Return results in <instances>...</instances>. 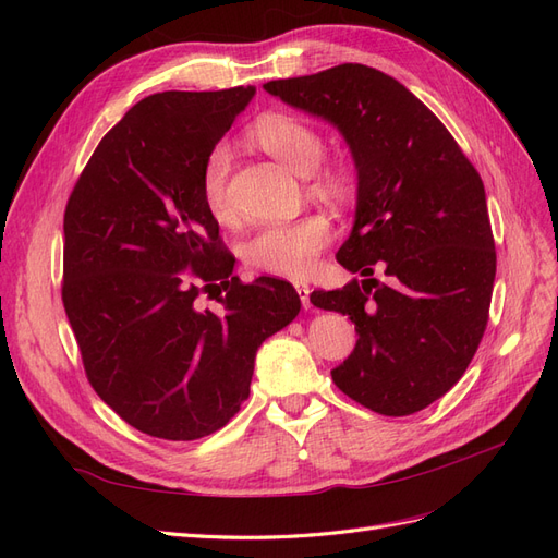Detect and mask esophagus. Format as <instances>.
<instances>
[{
	"instance_id": "obj_1",
	"label": "esophagus",
	"mask_w": 558,
	"mask_h": 558,
	"mask_svg": "<svg viewBox=\"0 0 558 558\" xmlns=\"http://www.w3.org/2000/svg\"><path fill=\"white\" fill-rule=\"evenodd\" d=\"M295 291H298V295H300V300H302V307L305 310H310L312 307V302H310V286L305 283V281H295Z\"/></svg>"
}]
</instances>
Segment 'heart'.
Instances as JSON below:
<instances>
[{
	"instance_id": "obj_1",
	"label": "heart",
	"mask_w": 558,
	"mask_h": 558,
	"mask_svg": "<svg viewBox=\"0 0 558 558\" xmlns=\"http://www.w3.org/2000/svg\"><path fill=\"white\" fill-rule=\"evenodd\" d=\"M248 140L260 146L291 172L307 177L324 158V140L318 132L293 116H265L248 130ZM232 154L226 144L209 150L202 167V197L209 214L218 221H230L234 209L228 193ZM316 189L326 195H342L344 181L340 174L324 172L316 179ZM332 240V226L324 214H307L295 221L269 223L258 228L244 242V260L253 269L277 277H307L316 267L318 253Z\"/></svg>"
}]
</instances>
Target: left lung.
I'll return each instance as SVG.
<instances>
[{
  "mask_svg": "<svg viewBox=\"0 0 558 558\" xmlns=\"http://www.w3.org/2000/svg\"><path fill=\"white\" fill-rule=\"evenodd\" d=\"M263 88L340 130L356 165V216L335 258L365 279L310 295L359 332L332 381L384 416L428 408L463 377L492 305L496 248L477 170L418 97L373 66Z\"/></svg>",
  "mask_w": 558,
  "mask_h": 558,
  "instance_id": "1",
  "label": "left lung"
}]
</instances>
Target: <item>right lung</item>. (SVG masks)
<instances>
[{"mask_svg":"<svg viewBox=\"0 0 558 558\" xmlns=\"http://www.w3.org/2000/svg\"><path fill=\"white\" fill-rule=\"evenodd\" d=\"M253 95L144 97L105 134L66 202L62 302L83 367L118 416L162 440L223 428L248 398L258 347L300 314L289 281L232 277L202 197L209 150ZM202 292L222 310L202 308Z\"/></svg>","mask_w":558,"mask_h":558,"instance_id":"right-lung-1","label":"right lung"}]
</instances>
